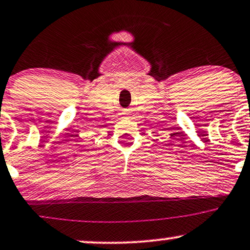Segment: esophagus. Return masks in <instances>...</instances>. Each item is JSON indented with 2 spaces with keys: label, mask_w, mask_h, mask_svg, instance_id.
Returning a JSON list of instances; mask_svg holds the SVG:
<instances>
[{
  "label": "esophagus",
  "mask_w": 250,
  "mask_h": 250,
  "mask_svg": "<svg viewBox=\"0 0 250 250\" xmlns=\"http://www.w3.org/2000/svg\"><path fill=\"white\" fill-rule=\"evenodd\" d=\"M124 115H127V113H124Z\"/></svg>",
  "instance_id": "34e87169"
}]
</instances>
